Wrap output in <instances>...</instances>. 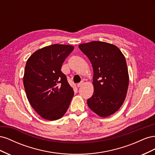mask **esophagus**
I'll return each mask as SVG.
<instances>
[{"mask_svg":"<svg viewBox=\"0 0 155 155\" xmlns=\"http://www.w3.org/2000/svg\"><path fill=\"white\" fill-rule=\"evenodd\" d=\"M83 84H84V82H81V83H78V85H77V87L79 88V87H81L83 85Z\"/></svg>","mask_w":155,"mask_h":155,"instance_id":"obj_1","label":"esophagus"}]
</instances>
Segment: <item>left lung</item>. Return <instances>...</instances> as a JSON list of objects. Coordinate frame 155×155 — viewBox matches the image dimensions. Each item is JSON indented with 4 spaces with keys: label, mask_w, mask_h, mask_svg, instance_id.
I'll return each instance as SVG.
<instances>
[{
    "label": "left lung",
    "mask_w": 155,
    "mask_h": 155,
    "mask_svg": "<svg viewBox=\"0 0 155 155\" xmlns=\"http://www.w3.org/2000/svg\"><path fill=\"white\" fill-rule=\"evenodd\" d=\"M90 60L94 71V93L87 105L101 117L109 116L123 105L129 87V73L124 55L116 46L94 41L79 45Z\"/></svg>",
    "instance_id": "obj_1"
}]
</instances>
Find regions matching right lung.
Wrapping results in <instances>:
<instances>
[{
    "instance_id": "obj_1",
    "label": "right lung",
    "mask_w": 155,
    "mask_h": 155,
    "mask_svg": "<svg viewBox=\"0 0 155 155\" xmlns=\"http://www.w3.org/2000/svg\"><path fill=\"white\" fill-rule=\"evenodd\" d=\"M74 48L72 45H51L35 51L27 60L23 77L26 96L44 119L59 120L68 109L74 92L61 69Z\"/></svg>"
}]
</instances>
